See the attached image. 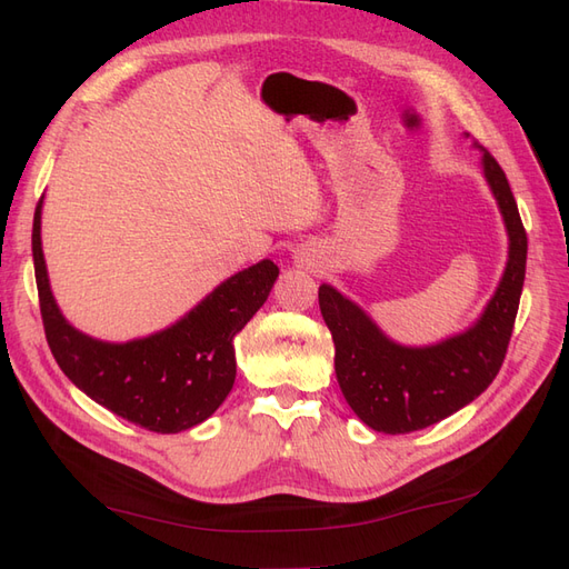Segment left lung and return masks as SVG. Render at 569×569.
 I'll list each match as a JSON object with an SVG mask.
<instances>
[{
  "instance_id": "1",
  "label": "left lung",
  "mask_w": 569,
  "mask_h": 569,
  "mask_svg": "<svg viewBox=\"0 0 569 569\" xmlns=\"http://www.w3.org/2000/svg\"><path fill=\"white\" fill-rule=\"evenodd\" d=\"M481 166L510 247L501 284L470 330L432 347H401L335 287L318 289L320 313L335 339L337 382L351 410L375 432L406 435L453 416L503 366L525 284L527 232L503 168L487 149H481Z\"/></svg>"
}]
</instances>
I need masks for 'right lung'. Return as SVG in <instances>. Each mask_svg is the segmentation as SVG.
Here are the masks:
<instances>
[{"label": "right lung", "instance_id": "1", "mask_svg": "<svg viewBox=\"0 0 569 569\" xmlns=\"http://www.w3.org/2000/svg\"><path fill=\"white\" fill-rule=\"evenodd\" d=\"M40 226L42 199L32 220V261L47 343L68 380L149 432L176 435L211 418L234 385L232 339L266 303L280 268L266 258L218 284L166 330L111 343L78 332L61 316L47 278Z\"/></svg>", "mask_w": 569, "mask_h": 569}]
</instances>
